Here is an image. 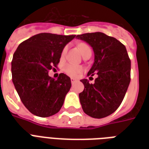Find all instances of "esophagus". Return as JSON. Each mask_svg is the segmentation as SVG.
Returning <instances> with one entry per match:
<instances>
[{"label": "esophagus", "mask_w": 149, "mask_h": 149, "mask_svg": "<svg viewBox=\"0 0 149 149\" xmlns=\"http://www.w3.org/2000/svg\"><path fill=\"white\" fill-rule=\"evenodd\" d=\"M75 82H77V79H74V78H71V83H72V84H74Z\"/></svg>", "instance_id": "1"}]
</instances>
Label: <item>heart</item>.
<instances>
[{
  "instance_id": "1",
  "label": "heart",
  "mask_w": 149,
  "mask_h": 149,
  "mask_svg": "<svg viewBox=\"0 0 149 149\" xmlns=\"http://www.w3.org/2000/svg\"><path fill=\"white\" fill-rule=\"evenodd\" d=\"M78 48H79V51L81 52V53H83L86 49H88L90 47H89L88 45H86L85 43H80L78 45ZM65 52H66V48H64L63 51H62V53H61L62 57L65 56ZM63 71L65 72V74H67L70 77H77L84 71V67L81 66V65H75V64H72V63H66L63 66Z\"/></svg>"
}]
</instances>
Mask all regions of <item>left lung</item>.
<instances>
[{"label": "left lung", "instance_id": "8db88e82", "mask_svg": "<svg viewBox=\"0 0 149 149\" xmlns=\"http://www.w3.org/2000/svg\"><path fill=\"white\" fill-rule=\"evenodd\" d=\"M78 39L93 48L94 63L87 76L97 74L94 84L81 79L79 94L84 113L94 118L113 113L121 104L131 81V60L126 48L115 38L102 32L78 35Z\"/></svg>", "mask_w": 149, "mask_h": 149}]
</instances>
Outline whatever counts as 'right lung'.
Here are the masks:
<instances>
[{"label":"right lung","instance_id":"obj_1","mask_svg":"<svg viewBox=\"0 0 149 149\" xmlns=\"http://www.w3.org/2000/svg\"><path fill=\"white\" fill-rule=\"evenodd\" d=\"M76 36L40 33L18 45L11 62L12 81L25 107L35 115L46 118L58 113L71 87L68 76L57 79L49 76L56 67L65 45Z\"/></svg>","mask_w":149,"mask_h":149}]
</instances>
